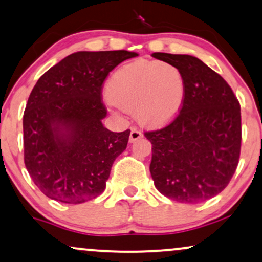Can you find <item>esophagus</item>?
<instances>
[{"label":"esophagus","instance_id":"1","mask_svg":"<svg viewBox=\"0 0 262 262\" xmlns=\"http://www.w3.org/2000/svg\"><path fill=\"white\" fill-rule=\"evenodd\" d=\"M140 138H143V133H141L140 130H138L137 128L132 129L130 135H129V141L133 143V141H137L138 139H140Z\"/></svg>","mask_w":262,"mask_h":262}]
</instances>
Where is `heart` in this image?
<instances>
[{
    "label": "heart",
    "instance_id": "obj_1",
    "mask_svg": "<svg viewBox=\"0 0 262 262\" xmlns=\"http://www.w3.org/2000/svg\"><path fill=\"white\" fill-rule=\"evenodd\" d=\"M107 95L116 106L135 110L140 123L159 127L178 116L184 102L185 86L174 66L138 59L112 74Z\"/></svg>",
    "mask_w": 262,
    "mask_h": 262
}]
</instances>
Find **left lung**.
I'll return each instance as SVG.
<instances>
[{
  "label": "left lung",
  "instance_id": "8db88e82",
  "mask_svg": "<svg viewBox=\"0 0 262 262\" xmlns=\"http://www.w3.org/2000/svg\"><path fill=\"white\" fill-rule=\"evenodd\" d=\"M174 66L185 86L182 110L168 125L145 132L152 144L151 177L169 199L196 204L216 196L237 169L241 105L227 81L199 58L155 52Z\"/></svg>",
  "mask_w": 262,
  "mask_h": 262
}]
</instances>
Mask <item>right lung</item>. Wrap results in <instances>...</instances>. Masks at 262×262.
Segmentation results:
<instances>
[{
	"instance_id": "right-lung-1",
	"label": "right lung",
	"mask_w": 262,
	"mask_h": 262,
	"mask_svg": "<svg viewBox=\"0 0 262 262\" xmlns=\"http://www.w3.org/2000/svg\"><path fill=\"white\" fill-rule=\"evenodd\" d=\"M137 56L125 50L75 52L37 80L23 116L24 163L47 198L81 204L105 190L130 130L103 127L102 85L119 63Z\"/></svg>"
}]
</instances>
